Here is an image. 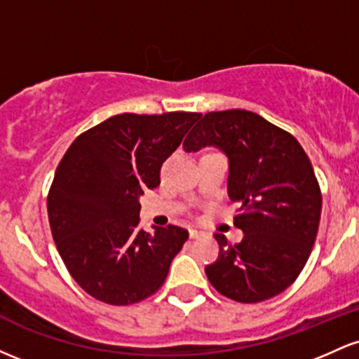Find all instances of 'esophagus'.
<instances>
[{
    "instance_id": "obj_1",
    "label": "esophagus",
    "mask_w": 359,
    "mask_h": 359,
    "mask_svg": "<svg viewBox=\"0 0 359 359\" xmlns=\"http://www.w3.org/2000/svg\"><path fill=\"white\" fill-rule=\"evenodd\" d=\"M189 236H191L192 240H196V238H201V236H203V233L197 231V229H189Z\"/></svg>"
}]
</instances>
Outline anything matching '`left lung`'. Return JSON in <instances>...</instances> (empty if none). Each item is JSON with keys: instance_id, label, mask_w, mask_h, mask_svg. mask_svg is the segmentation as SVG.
Returning <instances> with one entry per match:
<instances>
[{"instance_id": "8db88e82", "label": "left lung", "mask_w": 359, "mask_h": 359, "mask_svg": "<svg viewBox=\"0 0 359 359\" xmlns=\"http://www.w3.org/2000/svg\"><path fill=\"white\" fill-rule=\"evenodd\" d=\"M204 147L228 155V196L240 204L234 226L245 233L236 245L214 234L219 257L205 275L236 302L275 297L306 266L319 229L323 196L311 160L290 133L245 109L204 114L184 150Z\"/></svg>"}]
</instances>
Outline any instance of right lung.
Returning a JSON list of instances; mask_svg holds the SVG:
<instances>
[{
	"label": "right lung",
	"instance_id": "1",
	"mask_svg": "<svg viewBox=\"0 0 359 359\" xmlns=\"http://www.w3.org/2000/svg\"><path fill=\"white\" fill-rule=\"evenodd\" d=\"M201 113L111 116L72 142L47 197L48 222L69 273L90 297L130 306L154 295L189 233L138 228V197Z\"/></svg>",
	"mask_w": 359,
	"mask_h": 359
}]
</instances>
